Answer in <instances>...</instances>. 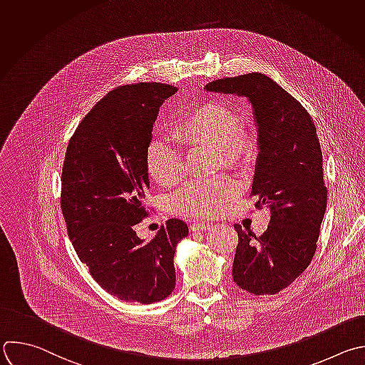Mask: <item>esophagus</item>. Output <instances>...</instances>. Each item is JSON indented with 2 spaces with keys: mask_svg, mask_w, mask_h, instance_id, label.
<instances>
[{
  "mask_svg": "<svg viewBox=\"0 0 365 365\" xmlns=\"http://www.w3.org/2000/svg\"><path fill=\"white\" fill-rule=\"evenodd\" d=\"M212 227V223L209 222H196L193 225H190V229L193 232H199V230H206V229H210Z\"/></svg>",
  "mask_w": 365,
  "mask_h": 365,
  "instance_id": "34e87169",
  "label": "esophagus"
}]
</instances>
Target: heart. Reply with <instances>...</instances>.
Instances as JSON below:
<instances>
[{
  "mask_svg": "<svg viewBox=\"0 0 365 365\" xmlns=\"http://www.w3.org/2000/svg\"><path fill=\"white\" fill-rule=\"evenodd\" d=\"M173 138L186 148H210L223 169L245 166L257 150V132L251 123L239 121L237 110L222 100H202L180 114L172 126ZM145 166L160 186L178 185L185 175L178 148L162 138H153L146 148ZM230 180L195 182L173 196V209L180 215L209 216L235 195Z\"/></svg>",
  "mask_w": 365,
  "mask_h": 365,
  "instance_id": "obj_1",
  "label": "heart"
}]
</instances>
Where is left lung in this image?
<instances>
[{
  "instance_id": "1",
  "label": "left lung",
  "mask_w": 365,
  "mask_h": 365,
  "mask_svg": "<svg viewBox=\"0 0 365 365\" xmlns=\"http://www.w3.org/2000/svg\"><path fill=\"white\" fill-rule=\"evenodd\" d=\"M206 91L247 97L258 128V159L251 196L271 210L257 237L235 225L233 282L254 295L278 294L311 264L327 209L322 152L311 115L289 93L261 73L219 78Z\"/></svg>"
}]
</instances>
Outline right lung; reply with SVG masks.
<instances>
[{"label": "right lung", "instance_id": "1", "mask_svg": "<svg viewBox=\"0 0 365 365\" xmlns=\"http://www.w3.org/2000/svg\"><path fill=\"white\" fill-rule=\"evenodd\" d=\"M178 91L163 83L120 86L86 114L67 146L61 210L90 275L121 301L153 304L176 285L173 257L187 225L169 219L148 242L135 225L148 215L145 153L159 107Z\"/></svg>", "mask_w": 365, "mask_h": 365}]
</instances>
